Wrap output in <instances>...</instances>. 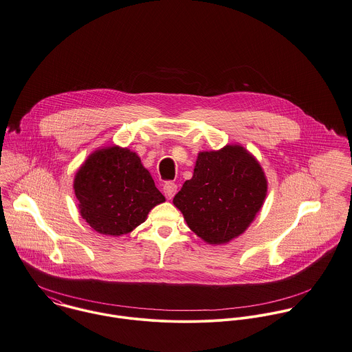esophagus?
<instances>
[{
  "instance_id": "esophagus-1",
  "label": "esophagus",
  "mask_w": 352,
  "mask_h": 352,
  "mask_svg": "<svg viewBox=\"0 0 352 352\" xmlns=\"http://www.w3.org/2000/svg\"><path fill=\"white\" fill-rule=\"evenodd\" d=\"M177 189H178V186L174 182H166L163 185V193L166 195V198H168V199H171L174 197V195L177 193Z\"/></svg>"
}]
</instances>
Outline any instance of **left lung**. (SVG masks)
I'll list each match as a JSON object with an SVG mask.
<instances>
[{
	"instance_id": "1",
	"label": "left lung",
	"mask_w": 352,
	"mask_h": 352,
	"mask_svg": "<svg viewBox=\"0 0 352 352\" xmlns=\"http://www.w3.org/2000/svg\"><path fill=\"white\" fill-rule=\"evenodd\" d=\"M267 195V179L241 146L199 153L192 179L173 202L189 228L209 244H224L254 221Z\"/></svg>"
}]
</instances>
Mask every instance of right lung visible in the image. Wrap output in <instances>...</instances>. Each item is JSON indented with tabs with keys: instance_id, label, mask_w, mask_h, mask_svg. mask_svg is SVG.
<instances>
[{
	"instance_id": "obj_1",
	"label": "right lung",
	"mask_w": 352,
	"mask_h": 352,
	"mask_svg": "<svg viewBox=\"0 0 352 352\" xmlns=\"http://www.w3.org/2000/svg\"><path fill=\"white\" fill-rule=\"evenodd\" d=\"M74 192L82 219L109 236L129 234L164 202L138 154L118 146L89 155L76 174Z\"/></svg>"
}]
</instances>
